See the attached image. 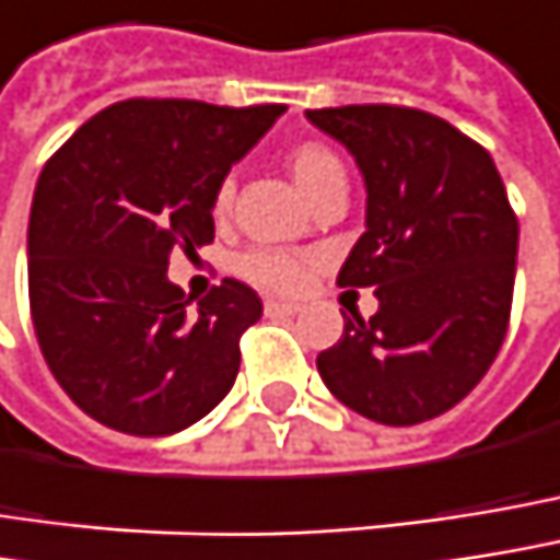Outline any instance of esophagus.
<instances>
[{"mask_svg": "<svg viewBox=\"0 0 560 560\" xmlns=\"http://www.w3.org/2000/svg\"><path fill=\"white\" fill-rule=\"evenodd\" d=\"M298 311H301V304H298V301L266 298V314H269V317H291V314H298Z\"/></svg>", "mask_w": 560, "mask_h": 560, "instance_id": "34e87169", "label": "esophagus"}]
</instances>
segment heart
<instances>
[{"label": "heart", "instance_id": "heart-1", "mask_svg": "<svg viewBox=\"0 0 560 560\" xmlns=\"http://www.w3.org/2000/svg\"><path fill=\"white\" fill-rule=\"evenodd\" d=\"M288 170L294 185L301 188V195L307 198L320 182H327L336 173H342L339 156L324 143H298L288 156ZM233 198V182L224 178L214 191V214H224ZM236 272L246 281L269 288V291H294L307 279V259L298 253H284V249H249L236 259Z\"/></svg>", "mask_w": 560, "mask_h": 560}]
</instances>
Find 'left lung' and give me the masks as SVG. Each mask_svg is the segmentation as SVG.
Here are the masks:
<instances>
[{
    "instance_id": "1",
    "label": "left lung",
    "mask_w": 560,
    "mask_h": 560,
    "mask_svg": "<svg viewBox=\"0 0 560 560\" xmlns=\"http://www.w3.org/2000/svg\"><path fill=\"white\" fill-rule=\"evenodd\" d=\"M365 178V233L339 288H375L378 314L346 317L317 355L336 400L413 427L481 382L510 327L520 221L490 153L448 121L404 105L307 112Z\"/></svg>"
}]
</instances>
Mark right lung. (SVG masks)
Returning <instances> with one entry per match:
<instances>
[{"mask_svg":"<svg viewBox=\"0 0 560 560\" xmlns=\"http://www.w3.org/2000/svg\"><path fill=\"white\" fill-rule=\"evenodd\" d=\"M284 105L115 102L47 160L27 221V298L47 369L82 413L170 435L236 382L259 294L224 279L198 301L170 256L214 240V191Z\"/></svg>","mask_w":560,"mask_h":560,"instance_id":"obj_1","label":"right lung"}]
</instances>
